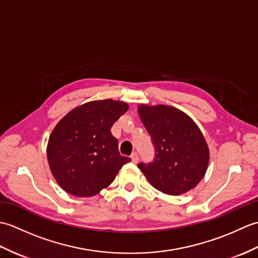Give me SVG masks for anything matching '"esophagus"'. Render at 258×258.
Here are the masks:
<instances>
[{"label":"esophagus","mask_w":258,"mask_h":258,"mask_svg":"<svg viewBox=\"0 0 258 258\" xmlns=\"http://www.w3.org/2000/svg\"><path fill=\"white\" fill-rule=\"evenodd\" d=\"M131 158H132V162H133V163H138V162H139V155H138V153H136V152L132 153V155H131Z\"/></svg>","instance_id":"obj_1"}]
</instances>
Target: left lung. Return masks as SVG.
<instances>
[{
  "instance_id": "8db88e82",
  "label": "left lung",
  "mask_w": 258,
  "mask_h": 258,
  "mask_svg": "<svg viewBox=\"0 0 258 258\" xmlns=\"http://www.w3.org/2000/svg\"><path fill=\"white\" fill-rule=\"evenodd\" d=\"M138 111L155 146L153 163L139 164L142 173L164 194L177 196L193 189L210 163V149L199 126L183 111L163 104H141Z\"/></svg>"
}]
</instances>
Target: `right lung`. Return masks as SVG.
<instances>
[{
	"instance_id": "right-lung-1",
	"label": "right lung",
	"mask_w": 258,
	"mask_h": 258,
	"mask_svg": "<svg viewBox=\"0 0 258 258\" xmlns=\"http://www.w3.org/2000/svg\"><path fill=\"white\" fill-rule=\"evenodd\" d=\"M127 103L111 98L73 108L53 128L47 162L59 187L71 195L91 197L106 188L130 157L118 153L112 125L127 111Z\"/></svg>"
}]
</instances>
